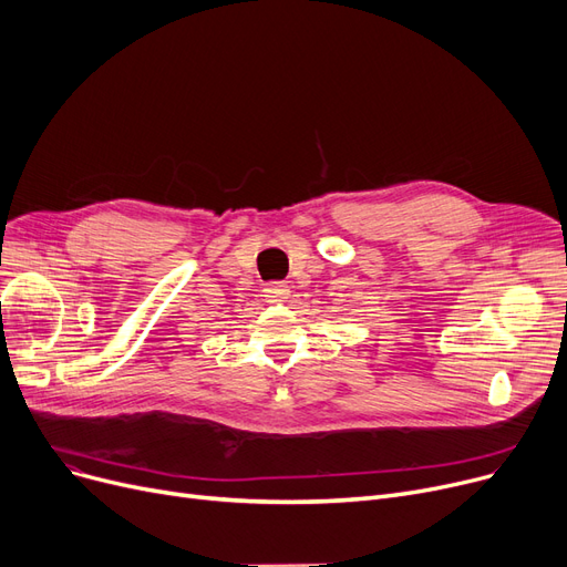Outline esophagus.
Listing matches in <instances>:
<instances>
[{
	"mask_svg": "<svg viewBox=\"0 0 567 567\" xmlns=\"http://www.w3.org/2000/svg\"><path fill=\"white\" fill-rule=\"evenodd\" d=\"M262 292H265V300H267V302L277 305V302L288 300L290 288H288V284H284V281H272V284H267V286L262 288Z\"/></svg>",
	"mask_w": 567,
	"mask_h": 567,
	"instance_id": "obj_1",
	"label": "esophagus"
}]
</instances>
